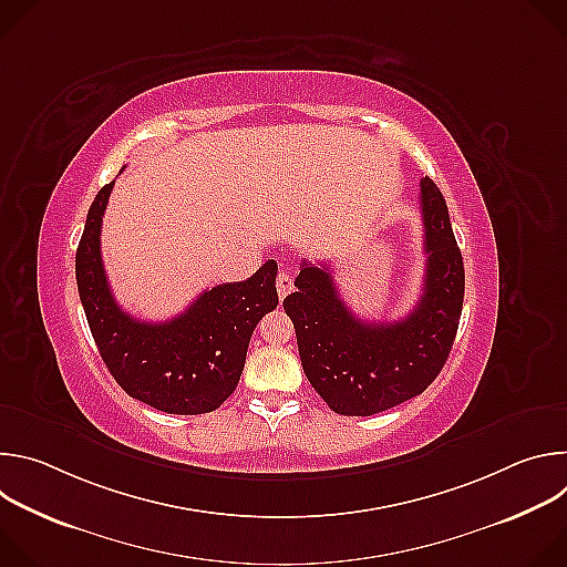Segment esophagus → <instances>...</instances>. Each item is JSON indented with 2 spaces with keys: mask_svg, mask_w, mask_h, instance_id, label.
<instances>
[{
  "mask_svg": "<svg viewBox=\"0 0 567 567\" xmlns=\"http://www.w3.org/2000/svg\"><path fill=\"white\" fill-rule=\"evenodd\" d=\"M276 289H278V296H280V300H282L287 293H291V289H293V278H291L287 271L278 274V278H276Z\"/></svg>",
  "mask_w": 567,
  "mask_h": 567,
  "instance_id": "esophagus-1",
  "label": "esophagus"
}]
</instances>
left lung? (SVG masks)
Wrapping results in <instances>:
<instances>
[{"mask_svg":"<svg viewBox=\"0 0 567 567\" xmlns=\"http://www.w3.org/2000/svg\"><path fill=\"white\" fill-rule=\"evenodd\" d=\"M426 276L415 309L365 322L341 300L332 267L302 262L282 302L313 390L339 415L370 417L422 394L444 368L460 326L464 265L440 188L420 184Z\"/></svg>","mask_w":567,"mask_h":567,"instance_id":"left-lung-1","label":"left lung"}]
</instances>
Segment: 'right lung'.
Segmentation results:
<instances>
[{"mask_svg":"<svg viewBox=\"0 0 567 567\" xmlns=\"http://www.w3.org/2000/svg\"><path fill=\"white\" fill-rule=\"evenodd\" d=\"M112 188L114 182L99 190L75 251L78 293L99 352L116 383L147 406L213 413L233 394L260 318L278 305V265L269 260L249 280L204 291L171 320H138L118 307L103 269L101 226Z\"/></svg>","mask_w":567,"mask_h":567,"instance_id":"1","label":"right lung"}]
</instances>
